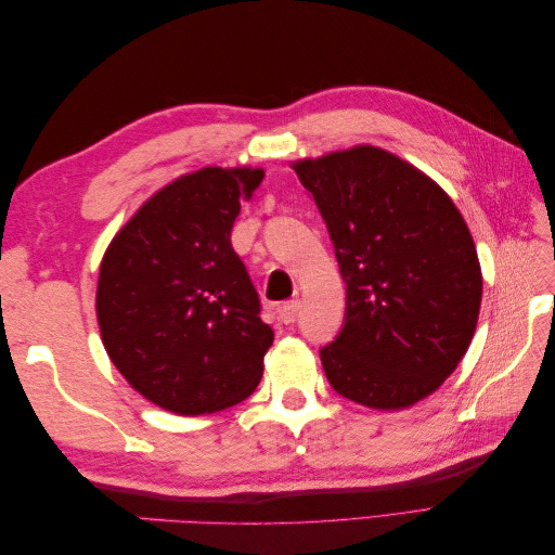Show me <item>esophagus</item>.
Listing matches in <instances>:
<instances>
[{
    "label": "esophagus",
    "instance_id": "esophagus-1",
    "mask_svg": "<svg viewBox=\"0 0 555 555\" xmlns=\"http://www.w3.org/2000/svg\"><path fill=\"white\" fill-rule=\"evenodd\" d=\"M298 310H300V300L296 298V300H287V304H282L280 308H278V312H280V319L284 324H292L294 319H296V314H298Z\"/></svg>",
    "mask_w": 555,
    "mask_h": 555
}]
</instances>
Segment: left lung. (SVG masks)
<instances>
[{"label": "left lung", "instance_id": "obj_1", "mask_svg": "<svg viewBox=\"0 0 555 555\" xmlns=\"http://www.w3.org/2000/svg\"><path fill=\"white\" fill-rule=\"evenodd\" d=\"M292 169L314 198L347 284L345 324L322 357L340 396L373 410L424 400L473 343L481 266L438 182L375 145Z\"/></svg>", "mask_w": 555, "mask_h": 555}]
</instances>
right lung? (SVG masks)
I'll return each mask as SVG.
<instances>
[{"instance_id":"right-lung-1","label":"right lung","mask_w":555,"mask_h":555,"mask_svg":"<svg viewBox=\"0 0 555 555\" xmlns=\"http://www.w3.org/2000/svg\"><path fill=\"white\" fill-rule=\"evenodd\" d=\"M263 169L206 166L131 215L99 268L96 322L108 359L143 398L194 416L245 400L263 375L273 328L231 247Z\"/></svg>"}]
</instances>
